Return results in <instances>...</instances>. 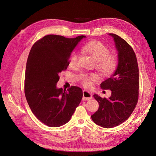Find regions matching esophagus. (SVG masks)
<instances>
[{
    "mask_svg": "<svg viewBox=\"0 0 156 156\" xmlns=\"http://www.w3.org/2000/svg\"><path fill=\"white\" fill-rule=\"evenodd\" d=\"M83 101H87L90 100L92 99V94L88 92L87 90H83Z\"/></svg>",
    "mask_w": 156,
    "mask_h": 156,
    "instance_id": "obj_1",
    "label": "esophagus"
}]
</instances>
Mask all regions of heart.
<instances>
[{
	"instance_id": "b5f03b06",
	"label": "heart",
	"mask_w": 156,
	"mask_h": 156,
	"mask_svg": "<svg viewBox=\"0 0 156 156\" xmlns=\"http://www.w3.org/2000/svg\"><path fill=\"white\" fill-rule=\"evenodd\" d=\"M83 53L91 56L94 58L96 68L100 72L104 75L109 74L115 69L117 64L116 56L110 53V49L98 40H93L84 44L81 47ZM80 54L73 51L69 56V66L71 67L77 66ZM77 79L83 86L85 87H91L94 83L99 80L98 75L96 73H81L77 75Z\"/></svg>"
}]
</instances>
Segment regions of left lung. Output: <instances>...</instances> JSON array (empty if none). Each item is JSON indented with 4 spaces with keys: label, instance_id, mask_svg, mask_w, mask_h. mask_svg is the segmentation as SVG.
I'll use <instances>...</instances> for the list:
<instances>
[{
    "label": "left lung",
    "instance_id": "obj_1",
    "mask_svg": "<svg viewBox=\"0 0 156 156\" xmlns=\"http://www.w3.org/2000/svg\"><path fill=\"white\" fill-rule=\"evenodd\" d=\"M119 52L118 66L110 77L101 83L102 89L111 90L109 98L94 96L99 103L98 110L91 116L94 123L105 128H112L125 122L131 115L139 99V68L135 52L131 45L115 34Z\"/></svg>",
    "mask_w": 156,
    "mask_h": 156
}]
</instances>
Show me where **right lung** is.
<instances>
[{"label":"right lung","instance_id":"right-lung-1","mask_svg":"<svg viewBox=\"0 0 156 156\" xmlns=\"http://www.w3.org/2000/svg\"><path fill=\"white\" fill-rule=\"evenodd\" d=\"M85 36L67 38L47 35L32 45L27 59L25 94L33 114L49 127L69 122L83 98V90L75 86L66 91L56 88L59 73L69 66L71 53Z\"/></svg>","mask_w":156,"mask_h":156}]
</instances>
